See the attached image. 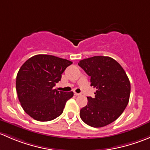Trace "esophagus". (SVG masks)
<instances>
[{"label": "esophagus", "mask_w": 150, "mask_h": 150, "mask_svg": "<svg viewBox=\"0 0 150 150\" xmlns=\"http://www.w3.org/2000/svg\"><path fill=\"white\" fill-rule=\"evenodd\" d=\"M74 94H75V96H80V95H81V93H76V92H74Z\"/></svg>", "instance_id": "obj_1"}]
</instances>
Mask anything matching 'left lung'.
I'll list each match as a JSON object with an SVG mask.
<instances>
[{
  "instance_id": "left-lung-1",
  "label": "left lung",
  "mask_w": 150,
  "mask_h": 150,
  "mask_svg": "<svg viewBox=\"0 0 150 150\" xmlns=\"http://www.w3.org/2000/svg\"><path fill=\"white\" fill-rule=\"evenodd\" d=\"M91 77V86L96 88L95 97L88 96V104L80 111L85 123L101 128L117 120L128 105L131 92L129 79L114 59L96 56L78 63Z\"/></svg>"
}]
</instances>
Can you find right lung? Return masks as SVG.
<instances>
[{
  "label": "right lung",
  "mask_w": 150,
  "mask_h": 150,
  "mask_svg": "<svg viewBox=\"0 0 150 150\" xmlns=\"http://www.w3.org/2000/svg\"><path fill=\"white\" fill-rule=\"evenodd\" d=\"M72 62L52 55L38 54L27 60L16 75L18 98L25 112L38 121H49L63 112L73 92L54 87Z\"/></svg>",
  "instance_id": "right-lung-1"
}]
</instances>
